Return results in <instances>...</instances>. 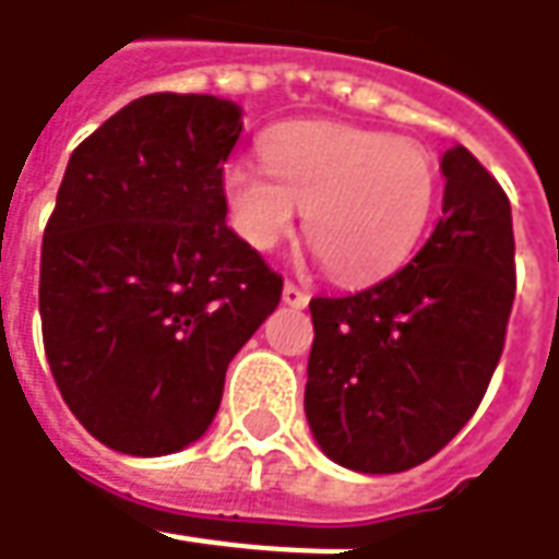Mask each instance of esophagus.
Here are the masks:
<instances>
[{"label": "esophagus", "mask_w": 559, "mask_h": 559, "mask_svg": "<svg viewBox=\"0 0 559 559\" xmlns=\"http://www.w3.org/2000/svg\"><path fill=\"white\" fill-rule=\"evenodd\" d=\"M281 297H284V302H287V306H294V309H302V306L309 302V294H306L302 287H297L294 281H287V284H284Z\"/></svg>", "instance_id": "1"}]
</instances>
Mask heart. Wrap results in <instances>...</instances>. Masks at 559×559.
Wrapping results in <instances>:
<instances>
[{
    "label": "heart",
    "instance_id": "heart-1",
    "mask_svg": "<svg viewBox=\"0 0 559 559\" xmlns=\"http://www.w3.org/2000/svg\"><path fill=\"white\" fill-rule=\"evenodd\" d=\"M262 154L265 164L222 169L228 216L250 247L272 250L306 210V238L334 278H380L412 257L439 185L417 142L349 123H287Z\"/></svg>",
    "mask_w": 559,
    "mask_h": 559
}]
</instances>
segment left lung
<instances>
[{
	"label": "left lung",
	"mask_w": 559,
	"mask_h": 559,
	"mask_svg": "<svg viewBox=\"0 0 559 559\" xmlns=\"http://www.w3.org/2000/svg\"><path fill=\"white\" fill-rule=\"evenodd\" d=\"M442 219L405 269L316 297L306 417L328 457L402 473L445 449L479 408L516 294L504 188L464 145L442 154Z\"/></svg>",
	"instance_id": "left-lung-1"
}]
</instances>
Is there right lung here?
Masks as SVG:
<instances>
[{
    "label": "right lung",
    "instance_id": "obj_1",
    "mask_svg": "<svg viewBox=\"0 0 559 559\" xmlns=\"http://www.w3.org/2000/svg\"><path fill=\"white\" fill-rule=\"evenodd\" d=\"M241 129L225 98L154 92L70 154L39 260L43 343L68 408L114 452L201 439L228 361L278 306L281 275L225 225Z\"/></svg>",
    "mask_w": 559,
    "mask_h": 559
}]
</instances>
